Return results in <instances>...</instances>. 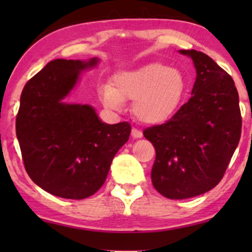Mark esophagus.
<instances>
[{"label":"esophagus","mask_w":252,"mask_h":252,"mask_svg":"<svg viewBox=\"0 0 252 252\" xmlns=\"http://www.w3.org/2000/svg\"><path fill=\"white\" fill-rule=\"evenodd\" d=\"M131 136L134 138H141L143 136V134H142V131H140V130H138V129L132 128L131 129Z\"/></svg>","instance_id":"obj_1"}]
</instances>
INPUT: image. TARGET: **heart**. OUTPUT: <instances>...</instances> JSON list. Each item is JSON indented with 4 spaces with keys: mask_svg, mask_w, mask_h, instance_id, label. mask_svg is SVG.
Here are the masks:
<instances>
[{
    "mask_svg": "<svg viewBox=\"0 0 252 252\" xmlns=\"http://www.w3.org/2000/svg\"><path fill=\"white\" fill-rule=\"evenodd\" d=\"M186 92V80L180 70L162 63H149L134 70L118 72L112 86L99 90V98L108 109L120 110L124 100H134L132 112L142 123L160 124L173 116Z\"/></svg>",
    "mask_w": 252,
    "mask_h": 252,
    "instance_id": "b5f03b06",
    "label": "heart"
}]
</instances>
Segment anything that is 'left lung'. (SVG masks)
<instances>
[{
  "mask_svg": "<svg viewBox=\"0 0 252 252\" xmlns=\"http://www.w3.org/2000/svg\"><path fill=\"white\" fill-rule=\"evenodd\" d=\"M179 53L194 63L192 97L166 123L143 131L156 152L153 185L168 199L193 198L216 187L242 131L239 97L232 78L202 52Z\"/></svg>",
  "mask_w": 252,
  "mask_h": 252,
  "instance_id": "8db88e82",
  "label": "left lung"
}]
</instances>
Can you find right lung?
Here are the masks:
<instances>
[{"label": "right lung", "instance_id": "right-lung-1", "mask_svg": "<svg viewBox=\"0 0 252 252\" xmlns=\"http://www.w3.org/2000/svg\"><path fill=\"white\" fill-rule=\"evenodd\" d=\"M98 63L52 60L28 80L20 98L16 136L25 168L37 186L60 198L94 194L131 131L128 122H102L89 104L63 102L82 72Z\"/></svg>", "mask_w": 252, "mask_h": 252}]
</instances>
